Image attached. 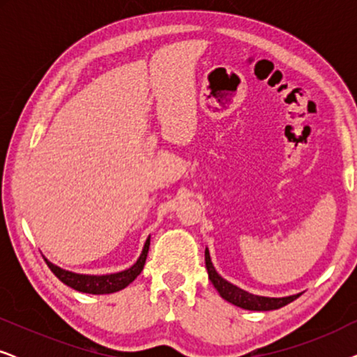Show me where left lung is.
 <instances>
[{"instance_id": "1", "label": "left lung", "mask_w": 357, "mask_h": 357, "mask_svg": "<svg viewBox=\"0 0 357 357\" xmlns=\"http://www.w3.org/2000/svg\"><path fill=\"white\" fill-rule=\"evenodd\" d=\"M204 263H206L209 280H211L213 286L216 287L222 299H226L227 302H231V304L237 307H242V309L245 310H258V312L276 310L287 305L289 302H292L301 296V294H296V296H287V297H263V296L250 294V292L231 284V282L224 280L222 276H219L218 271L214 270L208 248L204 250Z\"/></svg>"}]
</instances>
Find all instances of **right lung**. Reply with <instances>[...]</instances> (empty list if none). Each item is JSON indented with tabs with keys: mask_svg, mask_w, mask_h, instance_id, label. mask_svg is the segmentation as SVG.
I'll use <instances>...</instances> for the list:
<instances>
[{
	"mask_svg": "<svg viewBox=\"0 0 357 357\" xmlns=\"http://www.w3.org/2000/svg\"><path fill=\"white\" fill-rule=\"evenodd\" d=\"M149 241L151 238L148 237V241L144 243L143 252H141L138 261H136L133 266L125 271L114 273V275H102V276L77 275V273L66 271L60 266L53 265V263L48 261L47 258L45 261L53 275H55L61 282H65L66 286L73 287V289L86 292V294H112V292L125 289V287L128 286L130 282H133L136 280V276H139V273L143 271L146 257H148V250H149Z\"/></svg>",
	"mask_w": 357,
	"mask_h": 357,
	"instance_id": "1",
	"label": "right lung"
}]
</instances>
